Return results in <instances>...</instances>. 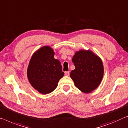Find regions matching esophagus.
Returning <instances> with one entry per match:
<instances>
[{
	"label": "esophagus",
	"instance_id": "obj_1",
	"mask_svg": "<svg viewBox=\"0 0 128 128\" xmlns=\"http://www.w3.org/2000/svg\"><path fill=\"white\" fill-rule=\"evenodd\" d=\"M70 72H69V71H66V72H65V74H66V76H69V75H70Z\"/></svg>",
	"mask_w": 128,
	"mask_h": 128
}]
</instances>
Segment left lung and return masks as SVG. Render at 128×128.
Instances as JSON below:
<instances>
[{"mask_svg": "<svg viewBox=\"0 0 128 128\" xmlns=\"http://www.w3.org/2000/svg\"><path fill=\"white\" fill-rule=\"evenodd\" d=\"M75 66L70 76L78 90L90 93L99 86L104 74L102 61L90 50H82L73 57Z\"/></svg>", "mask_w": 128, "mask_h": 128, "instance_id": "obj_1", "label": "left lung"}]
</instances>
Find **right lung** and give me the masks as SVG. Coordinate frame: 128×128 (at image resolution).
<instances>
[{
	"mask_svg": "<svg viewBox=\"0 0 128 128\" xmlns=\"http://www.w3.org/2000/svg\"><path fill=\"white\" fill-rule=\"evenodd\" d=\"M54 54L50 46H42L33 54L28 66V80L42 94L52 92L64 76L60 61L54 58Z\"/></svg>",
	"mask_w": 128,
	"mask_h": 128,
	"instance_id": "right-lung-1",
	"label": "right lung"
}]
</instances>
